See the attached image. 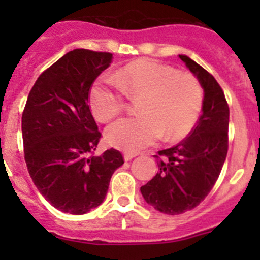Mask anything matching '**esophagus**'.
<instances>
[{
    "label": "esophagus",
    "mask_w": 260,
    "mask_h": 260,
    "mask_svg": "<svg viewBox=\"0 0 260 260\" xmlns=\"http://www.w3.org/2000/svg\"><path fill=\"white\" fill-rule=\"evenodd\" d=\"M138 156V153H136V152H124V159L125 161H131V159L133 158V157Z\"/></svg>",
    "instance_id": "esophagus-1"
}]
</instances>
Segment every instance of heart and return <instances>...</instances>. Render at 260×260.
Here are the masks:
<instances>
[{"instance_id": "1", "label": "heart", "mask_w": 260, "mask_h": 260, "mask_svg": "<svg viewBox=\"0 0 260 260\" xmlns=\"http://www.w3.org/2000/svg\"><path fill=\"white\" fill-rule=\"evenodd\" d=\"M137 99L141 115L118 120L107 129V141L124 151L146 148L164 136L177 141L198 123L204 106V89L188 72L149 59H140L120 68L113 80H98L90 89L89 103L101 122L114 119L125 109V99Z\"/></svg>"}]
</instances>
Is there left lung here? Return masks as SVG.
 <instances>
[{"instance_id":"obj_1","label":"left lung","mask_w":260,"mask_h":260,"mask_svg":"<svg viewBox=\"0 0 260 260\" xmlns=\"http://www.w3.org/2000/svg\"><path fill=\"white\" fill-rule=\"evenodd\" d=\"M203 85V114L179 145L156 154L158 172L141 187L156 210L179 215L192 210L214 187L228 153L229 106L216 79L186 55H179Z\"/></svg>"}]
</instances>
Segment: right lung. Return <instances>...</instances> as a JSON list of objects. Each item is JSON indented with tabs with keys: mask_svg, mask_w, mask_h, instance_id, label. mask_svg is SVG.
<instances>
[{
	"mask_svg": "<svg viewBox=\"0 0 260 260\" xmlns=\"http://www.w3.org/2000/svg\"><path fill=\"white\" fill-rule=\"evenodd\" d=\"M111 52L75 49L48 68L34 84L22 113L26 166L54 208L81 215L103 203L115 170L117 149L94 156L102 133L89 108L94 80L111 65Z\"/></svg>",
	"mask_w": 260,
	"mask_h": 260,
	"instance_id": "obj_1",
	"label": "right lung"
}]
</instances>
